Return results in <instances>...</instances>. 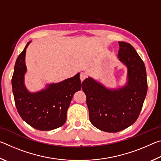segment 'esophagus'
<instances>
[{"mask_svg":"<svg viewBox=\"0 0 161 161\" xmlns=\"http://www.w3.org/2000/svg\"><path fill=\"white\" fill-rule=\"evenodd\" d=\"M86 77H87V75H86V73H84V72H81V74H80V80H81V82H82V81L84 80H85V79L86 78Z\"/></svg>","mask_w":161,"mask_h":161,"instance_id":"obj_1","label":"esophagus"}]
</instances>
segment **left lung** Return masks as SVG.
Segmentation results:
<instances>
[{
  "instance_id": "1",
  "label": "left lung",
  "mask_w": 161,
  "mask_h": 161,
  "mask_svg": "<svg viewBox=\"0 0 161 161\" xmlns=\"http://www.w3.org/2000/svg\"><path fill=\"white\" fill-rule=\"evenodd\" d=\"M118 57L128 68L127 84L109 90L92 78L82 82L91 123L105 132L126 129L137 120L148 90L144 62L131 45L119 42Z\"/></svg>"
}]
</instances>
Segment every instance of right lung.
<instances>
[{
	"mask_svg": "<svg viewBox=\"0 0 161 161\" xmlns=\"http://www.w3.org/2000/svg\"><path fill=\"white\" fill-rule=\"evenodd\" d=\"M30 42L16 59L11 80L16 108L21 118L35 129H58L66 121L73 95L82 87L80 73L60 83L50 84L45 90L30 93L23 83L25 52Z\"/></svg>",
	"mask_w": 161,
	"mask_h": 161,
	"instance_id": "add662e5",
	"label": "right lung"
}]
</instances>
